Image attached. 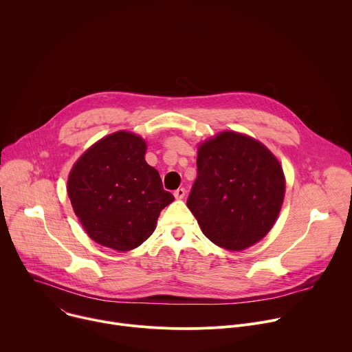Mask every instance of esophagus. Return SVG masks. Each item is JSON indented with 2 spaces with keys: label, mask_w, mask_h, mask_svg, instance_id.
Wrapping results in <instances>:
<instances>
[{
  "label": "esophagus",
  "mask_w": 352,
  "mask_h": 352,
  "mask_svg": "<svg viewBox=\"0 0 352 352\" xmlns=\"http://www.w3.org/2000/svg\"><path fill=\"white\" fill-rule=\"evenodd\" d=\"M185 193H186V190H185L184 188H178V189L174 192V196H175L177 199H182V197L185 196Z\"/></svg>",
  "instance_id": "1"
}]
</instances>
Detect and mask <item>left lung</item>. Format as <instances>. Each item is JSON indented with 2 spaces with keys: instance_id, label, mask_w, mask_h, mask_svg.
<instances>
[{
  "instance_id": "obj_1",
  "label": "left lung",
  "mask_w": 352,
  "mask_h": 352,
  "mask_svg": "<svg viewBox=\"0 0 352 352\" xmlns=\"http://www.w3.org/2000/svg\"><path fill=\"white\" fill-rule=\"evenodd\" d=\"M186 205L217 246L243 250L273 227L284 199L278 160L261 142L221 132L200 144Z\"/></svg>"
}]
</instances>
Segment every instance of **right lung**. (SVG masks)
I'll use <instances>...</instances> for the list:
<instances>
[{
  "label": "right lung",
  "instance_id": "right-lung-1",
  "mask_svg": "<svg viewBox=\"0 0 352 352\" xmlns=\"http://www.w3.org/2000/svg\"><path fill=\"white\" fill-rule=\"evenodd\" d=\"M146 143L120 131L94 143L68 178V196L87 235L125 252L155 231L160 212L174 196L144 160Z\"/></svg>",
  "mask_w": 352,
  "mask_h": 352
}]
</instances>
